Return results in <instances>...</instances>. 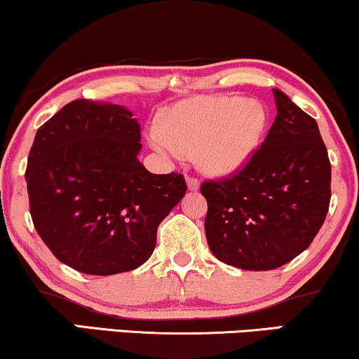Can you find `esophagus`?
Here are the masks:
<instances>
[{
  "label": "esophagus",
  "mask_w": 359,
  "mask_h": 359,
  "mask_svg": "<svg viewBox=\"0 0 359 359\" xmlns=\"http://www.w3.org/2000/svg\"><path fill=\"white\" fill-rule=\"evenodd\" d=\"M186 184H188L189 191H198L199 189V181L196 178H193V176H188V178H186Z\"/></svg>",
  "instance_id": "obj_1"
}]
</instances>
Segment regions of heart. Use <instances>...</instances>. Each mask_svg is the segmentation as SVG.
<instances>
[{"instance_id": "obj_1", "label": "heart", "mask_w": 359, "mask_h": 359, "mask_svg": "<svg viewBox=\"0 0 359 359\" xmlns=\"http://www.w3.org/2000/svg\"><path fill=\"white\" fill-rule=\"evenodd\" d=\"M262 102L242 97H198L165 114L161 128H150L148 140L163 155L183 160L196 153L198 165L214 176L236 173L262 142L267 127Z\"/></svg>"}]
</instances>
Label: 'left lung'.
Masks as SVG:
<instances>
[{
    "label": "left lung",
    "instance_id": "1",
    "mask_svg": "<svg viewBox=\"0 0 359 359\" xmlns=\"http://www.w3.org/2000/svg\"><path fill=\"white\" fill-rule=\"evenodd\" d=\"M273 97L276 122L248 165L201 184L209 249L244 271H272L304 252L332 198V165L315 118L278 88Z\"/></svg>",
    "mask_w": 359,
    "mask_h": 359
}]
</instances>
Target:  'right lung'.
<instances>
[{
    "mask_svg": "<svg viewBox=\"0 0 359 359\" xmlns=\"http://www.w3.org/2000/svg\"><path fill=\"white\" fill-rule=\"evenodd\" d=\"M122 105L74 100L36 132L27 156L29 211L60 262L88 276L145 264L156 229L186 193L183 175L138 161L142 133Z\"/></svg>",
    "mask_w": 359,
    "mask_h": 359,
    "instance_id": "add662e5",
    "label": "right lung"
}]
</instances>
